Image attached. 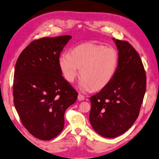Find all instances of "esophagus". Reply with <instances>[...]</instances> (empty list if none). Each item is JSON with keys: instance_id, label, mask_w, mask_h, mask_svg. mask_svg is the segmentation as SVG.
Wrapping results in <instances>:
<instances>
[{"instance_id": "esophagus-1", "label": "esophagus", "mask_w": 159, "mask_h": 159, "mask_svg": "<svg viewBox=\"0 0 159 159\" xmlns=\"http://www.w3.org/2000/svg\"><path fill=\"white\" fill-rule=\"evenodd\" d=\"M85 99V98H84V96H83V95H82V94H79V95H78V99L79 100V101H82V100H84Z\"/></svg>"}]
</instances>
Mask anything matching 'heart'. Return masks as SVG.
<instances>
[{
	"label": "heart",
	"mask_w": 159,
	"mask_h": 159,
	"mask_svg": "<svg viewBox=\"0 0 159 159\" xmlns=\"http://www.w3.org/2000/svg\"><path fill=\"white\" fill-rule=\"evenodd\" d=\"M118 64V55L114 48L94 43L77 45L70 53L64 52L58 57L59 67L67 82H74L80 69L79 87L83 91L107 85L116 74Z\"/></svg>",
	"instance_id": "b5f03b06"
}]
</instances>
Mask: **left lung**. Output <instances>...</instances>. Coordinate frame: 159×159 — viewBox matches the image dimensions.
Here are the masks:
<instances>
[{"label": "left lung", "mask_w": 159, "mask_h": 159, "mask_svg": "<svg viewBox=\"0 0 159 159\" xmlns=\"http://www.w3.org/2000/svg\"><path fill=\"white\" fill-rule=\"evenodd\" d=\"M118 50V64L110 83L90 97L89 120L105 138L126 132L137 119L146 90L147 78L138 52L126 41L112 38Z\"/></svg>", "instance_id": "1"}]
</instances>
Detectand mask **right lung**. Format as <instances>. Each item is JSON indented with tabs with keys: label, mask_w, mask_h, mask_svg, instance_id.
<instances>
[{
	"label": "right lung",
	"mask_w": 159,
	"mask_h": 159,
	"mask_svg": "<svg viewBox=\"0 0 159 159\" xmlns=\"http://www.w3.org/2000/svg\"><path fill=\"white\" fill-rule=\"evenodd\" d=\"M72 38L65 35L32 41L19 56L13 83L14 103L20 121L34 137L50 140L64 127L66 109L78 93L61 75L58 57Z\"/></svg>",
	"instance_id": "1"
}]
</instances>
